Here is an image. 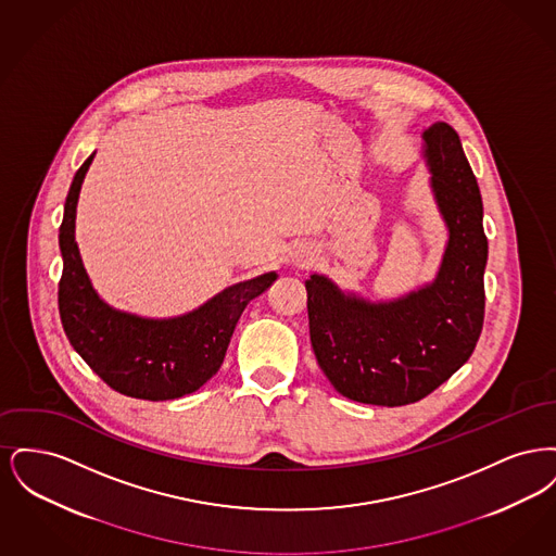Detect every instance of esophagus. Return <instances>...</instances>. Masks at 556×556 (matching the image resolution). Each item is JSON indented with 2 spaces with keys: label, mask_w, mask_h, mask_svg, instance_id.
Wrapping results in <instances>:
<instances>
[{
  "label": "esophagus",
  "mask_w": 556,
  "mask_h": 556,
  "mask_svg": "<svg viewBox=\"0 0 556 556\" xmlns=\"http://www.w3.org/2000/svg\"><path fill=\"white\" fill-rule=\"evenodd\" d=\"M293 263H295V266L308 268V266L315 263V254H313L311 250H306V248H300V250H295V254H293Z\"/></svg>",
  "instance_id": "1"
}]
</instances>
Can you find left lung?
<instances>
[{"label":"left lung","instance_id":"left-lung-1","mask_svg":"<svg viewBox=\"0 0 556 556\" xmlns=\"http://www.w3.org/2000/svg\"><path fill=\"white\" fill-rule=\"evenodd\" d=\"M425 156L450 239L438 279L390 304L344 295L320 275L306 279L311 344L342 396L404 406L429 396L460 369L483 327L488 239L476 175L458 132L431 125Z\"/></svg>","mask_w":556,"mask_h":556}]
</instances>
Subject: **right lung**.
I'll list each match as a JSON object with an SVG mask.
<instances>
[{
	"label": "right lung",
	"instance_id": "right-lung-1",
	"mask_svg": "<svg viewBox=\"0 0 556 556\" xmlns=\"http://www.w3.org/2000/svg\"><path fill=\"white\" fill-rule=\"evenodd\" d=\"M93 154L80 164L60 225L62 277L58 308L64 333L114 392L139 400H175L202 388L220 369L243 308L277 279L266 273L214 295L186 317L148 320L112 311L91 288L75 241L80 184Z\"/></svg>",
	"mask_w": 556,
	"mask_h": 556
}]
</instances>
